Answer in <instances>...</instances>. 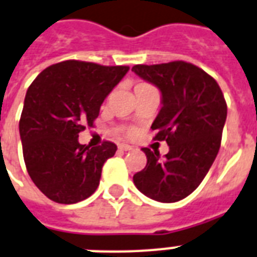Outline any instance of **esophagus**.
Instances as JSON below:
<instances>
[{
    "label": "esophagus",
    "mask_w": 257,
    "mask_h": 257,
    "mask_svg": "<svg viewBox=\"0 0 257 257\" xmlns=\"http://www.w3.org/2000/svg\"><path fill=\"white\" fill-rule=\"evenodd\" d=\"M118 148L122 151H131L133 148L132 146H129V144H125V143H121V144H118Z\"/></svg>",
    "instance_id": "esophagus-1"
}]
</instances>
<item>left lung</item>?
Here are the masks:
<instances>
[{
  "instance_id": "1",
  "label": "left lung",
  "mask_w": 257,
  "mask_h": 257,
  "mask_svg": "<svg viewBox=\"0 0 257 257\" xmlns=\"http://www.w3.org/2000/svg\"><path fill=\"white\" fill-rule=\"evenodd\" d=\"M132 71L160 90L162 107L151 128L155 140L170 147L164 158L143 148L147 166L133 183L155 201H181L198 187L218 154L228 110L224 94L202 68L182 60L136 64Z\"/></svg>"
}]
</instances>
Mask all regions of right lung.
<instances>
[{
  "label": "right lung",
  "mask_w": 257,
  "mask_h": 257,
  "mask_svg": "<svg viewBox=\"0 0 257 257\" xmlns=\"http://www.w3.org/2000/svg\"><path fill=\"white\" fill-rule=\"evenodd\" d=\"M128 66L66 60L43 70L27 90L20 118L23 155L33 183L58 203H76L97 190L102 166L117 146L86 147L78 137L93 126L105 98Z\"/></svg>",
  "instance_id": "right-lung-1"
}]
</instances>
